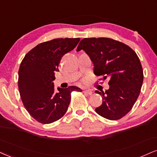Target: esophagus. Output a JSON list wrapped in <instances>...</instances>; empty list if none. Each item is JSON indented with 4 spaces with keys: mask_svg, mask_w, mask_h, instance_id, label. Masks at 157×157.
I'll return each mask as SVG.
<instances>
[{
    "mask_svg": "<svg viewBox=\"0 0 157 157\" xmlns=\"http://www.w3.org/2000/svg\"><path fill=\"white\" fill-rule=\"evenodd\" d=\"M83 93L88 94V95H92V91H90V90H84Z\"/></svg>",
    "mask_w": 157,
    "mask_h": 157,
    "instance_id": "34e87169",
    "label": "esophagus"
}]
</instances>
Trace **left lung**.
I'll return each mask as SVG.
<instances>
[{
  "mask_svg": "<svg viewBox=\"0 0 157 157\" xmlns=\"http://www.w3.org/2000/svg\"><path fill=\"white\" fill-rule=\"evenodd\" d=\"M83 50L94 65V74L105 80L109 88L96 90L102 97L101 106L95 109L99 116L118 120L131 110L140 93L143 71L136 52L130 47L110 38H85L77 51Z\"/></svg>",
  "mask_w": 157,
  "mask_h": 157,
  "instance_id": "left-lung-1",
  "label": "left lung"
}]
</instances>
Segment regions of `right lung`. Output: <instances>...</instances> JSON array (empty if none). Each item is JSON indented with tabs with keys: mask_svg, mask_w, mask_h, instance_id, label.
<instances>
[{
	"mask_svg": "<svg viewBox=\"0 0 157 157\" xmlns=\"http://www.w3.org/2000/svg\"><path fill=\"white\" fill-rule=\"evenodd\" d=\"M80 38L54 39L40 43L25 56L18 71V88L25 108L35 120L51 124L67 111L76 86L58 88L55 91V72L63 56L75 48Z\"/></svg>",
	"mask_w": 157,
	"mask_h": 157,
	"instance_id": "obj_1",
	"label": "right lung"
}]
</instances>
